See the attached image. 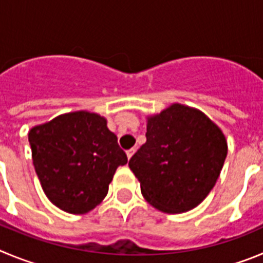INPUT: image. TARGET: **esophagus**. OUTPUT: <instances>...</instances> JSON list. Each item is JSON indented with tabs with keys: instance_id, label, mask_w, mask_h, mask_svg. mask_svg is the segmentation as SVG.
Wrapping results in <instances>:
<instances>
[{
	"instance_id": "obj_1",
	"label": "esophagus",
	"mask_w": 263,
	"mask_h": 263,
	"mask_svg": "<svg viewBox=\"0 0 263 263\" xmlns=\"http://www.w3.org/2000/svg\"><path fill=\"white\" fill-rule=\"evenodd\" d=\"M135 151H136V149H135V148H131V149H128V151H127V157H128V160H129V158H131L132 157V156H134V153H135Z\"/></svg>"
}]
</instances>
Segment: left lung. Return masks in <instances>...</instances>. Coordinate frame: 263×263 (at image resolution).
I'll return each mask as SVG.
<instances>
[{
	"label": "left lung",
	"instance_id": "8db88e82",
	"mask_svg": "<svg viewBox=\"0 0 263 263\" xmlns=\"http://www.w3.org/2000/svg\"><path fill=\"white\" fill-rule=\"evenodd\" d=\"M145 136L128 166L146 202L166 214L190 211L202 203L228 152L221 129L202 111L174 103L148 118Z\"/></svg>",
	"mask_w": 263,
	"mask_h": 263
}]
</instances>
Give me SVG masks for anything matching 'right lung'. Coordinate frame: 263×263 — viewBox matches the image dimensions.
I'll return each instance as SVG.
<instances>
[{"instance_id":"right-lung-1","label":"right lung","mask_w":263,"mask_h":263,"mask_svg":"<svg viewBox=\"0 0 263 263\" xmlns=\"http://www.w3.org/2000/svg\"><path fill=\"white\" fill-rule=\"evenodd\" d=\"M40 184L56 207L69 214L91 211L107 195L127 155L107 120L89 111L59 115L28 132Z\"/></svg>"}]
</instances>
